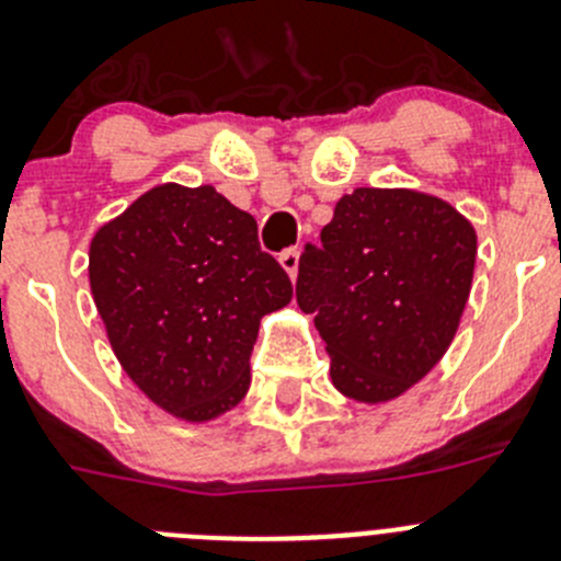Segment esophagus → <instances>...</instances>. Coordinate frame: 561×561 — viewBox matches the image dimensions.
I'll return each mask as SVG.
<instances>
[{
	"mask_svg": "<svg viewBox=\"0 0 561 561\" xmlns=\"http://www.w3.org/2000/svg\"><path fill=\"white\" fill-rule=\"evenodd\" d=\"M280 266H284L286 275H289L291 280H297V270H300V250H286V253H280Z\"/></svg>",
	"mask_w": 561,
	"mask_h": 561,
	"instance_id": "obj_1",
	"label": "esophagus"
}]
</instances>
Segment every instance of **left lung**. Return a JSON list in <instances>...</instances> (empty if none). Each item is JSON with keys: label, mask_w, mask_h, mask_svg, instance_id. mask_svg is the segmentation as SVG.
<instances>
[{"label": "left lung", "mask_w": 561, "mask_h": 561, "mask_svg": "<svg viewBox=\"0 0 561 561\" xmlns=\"http://www.w3.org/2000/svg\"><path fill=\"white\" fill-rule=\"evenodd\" d=\"M479 236L448 199L420 188L344 194L320 244H306L297 306L317 314L331 383L381 405L448 353L472 289Z\"/></svg>", "instance_id": "1"}]
</instances>
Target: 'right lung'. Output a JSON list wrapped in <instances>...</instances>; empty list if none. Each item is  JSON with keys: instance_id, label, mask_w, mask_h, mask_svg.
I'll list each match as a JSON object with an SVG mask.
<instances>
[{"instance_id": "add662e5", "label": "right lung", "mask_w": 561, "mask_h": 561, "mask_svg": "<svg viewBox=\"0 0 561 561\" xmlns=\"http://www.w3.org/2000/svg\"><path fill=\"white\" fill-rule=\"evenodd\" d=\"M89 284L127 378L183 423L244 400L261 317L291 302L255 219L214 186L180 183L152 186L96 230Z\"/></svg>"}]
</instances>
